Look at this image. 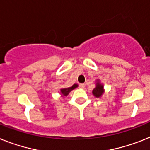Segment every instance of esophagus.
<instances>
[{
	"label": "esophagus",
	"instance_id": "esophagus-1",
	"mask_svg": "<svg viewBox=\"0 0 150 150\" xmlns=\"http://www.w3.org/2000/svg\"><path fill=\"white\" fill-rule=\"evenodd\" d=\"M85 87V84H80V85H79V88H84Z\"/></svg>",
	"mask_w": 150,
	"mask_h": 150
}]
</instances>
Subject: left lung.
<instances>
[{"label": "left lung", "mask_w": 150, "mask_h": 150, "mask_svg": "<svg viewBox=\"0 0 150 150\" xmlns=\"http://www.w3.org/2000/svg\"><path fill=\"white\" fill-rule=\"evenodd\" d=\"M92 93L94 94V95L96 98H99L102 95V94L104 93V89H103V85L101 84H100L99 82L97 83L96 87L93 90Z\"/></svg>", "instance_id": "1"}]
</instances>
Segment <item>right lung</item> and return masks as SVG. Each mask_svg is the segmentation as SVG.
I'll return each mask as SVG.
<instances>
[{
    "label": "right lung",
    "instance_id": "right-lung-1",
    "mask_svg": "<svg viewBox=\"0 0 150 150\" xmlns=\"http://www.w3.org/2000/svg\"><path fill=\"white\" fill-rule=\"evenodd\" d=\"M77 87H78V85L75 84V85H73L71 87H69V88H67L61 89L62 94V95H64V96H66V95H68V94H69V92H70L71 90L75 89V88H77Z\"/></svg>",
    "mask_w": 150,
    "mask_h": 150
}]
</instances>
